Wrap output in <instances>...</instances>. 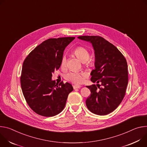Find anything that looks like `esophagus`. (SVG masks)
<instances>
[{
    "mask_svg": "<svg viewBox=\"0 0 147 147\" xmlns=\"http://www.w3.org/2000/svg\"><path fill=\"white\" fill-rule=\"evenodd\" d=\"M73 88L74 89H79L81 88V86L80 85H73Z\"/></svg>",
    "mask_w": 147,
    "mask_h": 147,
    "instance_id": "obj_1",
    "label": "esophagus"
}]
</instances>
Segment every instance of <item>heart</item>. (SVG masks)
Masks as SVG:
<instances>
[{"label": "heart", "instance_id": "1", "mask_svg": "<svg viewBox=\"0 0 147 147\" xmlns=\"http://www.w3.org/2000/svg\"><path fill=\"white\" fill-rule=\"evenodd\" d=\"M75 55L82 62H84L87 65L91 64V61H89V53L87 49L84 47H78L76 48L74 50ZM67 62V57L63 55L61 59V65L62 67H63ZM86 74L84 72H78L74 71H70L65 75V78L66 80L69 81L74 84H80L82 83Z\"/></svg>", "mask_w": 147, "mask_h": 147}]
</instances>
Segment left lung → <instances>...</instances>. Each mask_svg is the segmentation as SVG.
<instances>
[{"instance_id": "8db88e82", "label": "left lung", "mask_w": 147, "mask_h": 147, "mask_svg": "<svg viewBox=\"0 0 147 147\" xmlns=\"http://www.w3.org/2000/svg\"><path fill=\"white\" fill-rule=\"evenodd\" d=\"M78 38L91 43L94 51L95 69L90 73V80L97 84L86 86L91 94L86 105L96 115H108L119 106L125 93L128 84L126 59L115 45L102 37L85 36Z\"/></svg>"}]
</instances>
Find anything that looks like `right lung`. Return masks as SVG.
Listing matches in <instances>:
<instances>
[{"instance_id": "right-lung-1", "label": "right lung", "mask_w": 147, "mask_h": 147, "mask_svg": "<svg viewBox=\"0 0 147 147\" xmlns=\"http://www.w3.org/2000/svg\"><path fill=\"white\" fill-rule=\"evenodd\" d=\"M75 37L48 39L38 45L25 59L20 77L24 98L30 107L39 115L54 116L65 107L71 84L52 79L61 67L63 51Z\"/></svg>"}]
</instances>
